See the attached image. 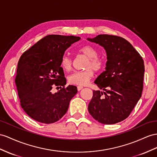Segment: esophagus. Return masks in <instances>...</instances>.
I'll use <instances>...</instances> for the list:
<instances>
[{"mask_svg": "<svg viewBox=\"0 0 157 157\" xmlns=\"http://www.w3.org/2000/svg\"><path fill=\"white\" fill-rule=\"evenodd\" d=\"M83 89V87L82 86H78V90L80 91L81 90Z\"/></svg>", "mask_w": 157, "mask_h": 157, "instance_id": "esophagus-1", "label": "esophagus"}]
</instances>
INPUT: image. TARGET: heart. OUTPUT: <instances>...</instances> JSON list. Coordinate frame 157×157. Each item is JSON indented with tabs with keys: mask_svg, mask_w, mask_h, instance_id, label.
<instances>
[{
	"mask_svg": "<svg viewBox=\"0 0 157 157\" xmlns=\"http://www.w3.org/2000/svg\"><path fill=\"white\" fill-rule=\"evenodd\" d=\"M79 52L87 57V60L84 66L86 70L74 72L68 76L67 80L68 82L72 85L83 86H86L90 82V79L94 77V70L99 71L101 69L103 62L98 56V52L97 50L92 46H84L80 48ZM60 64L64 70L70 71L72 68L73 60L69 56L64 55L61 59Z\"/></svg>",
	"mask_w": 157,
	"mask_h": 157,
	"instance_id": "1",
	"label": "heart"
}]
</instances>
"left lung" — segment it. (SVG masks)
I'll return each mask as SVG.
<instances>
[{"label":"left lung","instance_id":"obj_1","mask_svg":"<svg viewBox=\"0 0 157 157\" xmlns=\"http://www.w3.org/2000/svg\"><path fill=\"white\" fill-rule=\"evenodd\" d=\"M87 40L103 47L107 59L105 71L94 82L103 91H93L89 113L103 124L122 121L141 97L144 73L143 58L127 40L117 36L99 34Z\"/></svg>","mask_w":157,"mask_h":157}]
</instances>
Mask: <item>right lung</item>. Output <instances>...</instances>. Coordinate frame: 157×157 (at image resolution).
Here are the masks:
<instances>
[{
  "instance_id": "obj_1",
  "label": "right lung",
  "mask_w": 157,
  "mask_h": 157,
  "mask_svg": "<svg viewBox=\"0 0 157 157\" xmlns=\"http://www.w3.org/2000/svg\"><path fill=\"white\" fill-rule=\"evenodd\" d=\"M79 40L74 36L48 35L20 58L15 83L21 105L32 119L50 124L66 114L78 90L74 86L65 87L66 79L60 62L65 51ZM55 86L60 90L52 94Z\"/></svg>"
}]
</instances>
